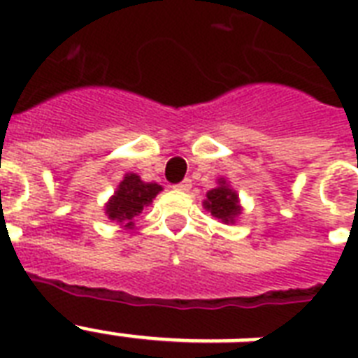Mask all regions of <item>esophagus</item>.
Returning a JSON list of instances; mask_svg holds the SVG:
<instances>
[{"label": "esophagus", "mask_w": 358, "mask_h": 358, "mask_svg": "<svg viewBox=\"0 0 358 358\" xmlns=\"http://www.w3.org/2000/svg\"><path fill=\"white\" fill-rule=\"evenodd\" d=\"M174 187H176L178 191H189L191 189V180L185 178L184 182H180V184H176Z\"/></svg>", "instance_id": "34e87169"}]
</instances>
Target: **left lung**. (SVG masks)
I'll return each mask as SVG.
<instances>
[{
	"label": "left lung",
	"instance_id": "8db88e82",
	"mask_svg": "<svg viewBox=\"0 0 358 358\" xmlns=\"http://www.w3.org/2000/svg\"><path fill=\"white\" fill-rule=\"evenodd\" d=\"M204 208L212 213L213 217L221 219L223 223H236V217L241 213L239 206V196L234 189H230L227 180H219V185L215 189L208 191Z\"/></svg>",
	"mask_w": 358,
	"mask_h": 358
}]
</instances>
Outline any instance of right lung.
I'll use <instances>...</instances> for the list:
<instances>
[{"label":"right lung","instance_id":"1","mask_svg":"<svg viewBox=\"0 0 358 358\" xmlns=\"http://www.w3.org/2000/svg\"><path fill=\"white\" fill-rule=\"evenodd\" d=\"M159 191L162 185L143 182L137 174L128 173L106 204V213L111 221L122 224L124 229H134V219L156 199Z\"/></svg>","mask_w":358,"mask_h":358}]
</instances>
